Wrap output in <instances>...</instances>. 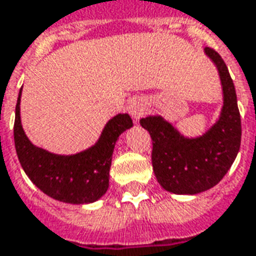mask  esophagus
<instances>
[{
	"mask_svg": "<svg viewBox=\"0 0 256 256\" xmlns=\"http://www.w3.org/2000/svg\"><path fill=\"white\" fill-rule=\"evenodd\" d=\"M128 114L132 115L134 120H138L140 118L144 115L145 112V104L144 101L140 100V98H133V100H130L128 102Z\"/></svg>",
	"mask_w": 256,
	"mask_h": 256,
	"instance_id": "esophagus-1",
	"label": "esophagus"
}]
</instances>
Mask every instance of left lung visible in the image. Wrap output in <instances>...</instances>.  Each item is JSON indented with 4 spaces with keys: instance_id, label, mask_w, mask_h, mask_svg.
<instances>
[{
    "instance_id": "obj_1",
    "label": "left lung",
    "mask_w": 256,
    "mask_h": 256,
    "mask_svg": "<svg viewBox=\"0 0 256 256\" xmlns=\"http://www.w3.org/2000/svg\"><path fill=\"white\" fill-rule=\"evenodd\" d=\"M222 88L220 115L203 134L189 137L162 115H146L140 124L152 138V166L167 192L198 194L220 182L236 159L242 142V119L229 70L214 49L204 48Z\"/></svg>"
}]
</instances>
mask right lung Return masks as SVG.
Listing matches in <instances>:
<instances>
[{"instance_id": "right-lung-1", "label": "right lung", "mask_w": 256, "mask_h": 256, "mask_svg": "<svg viewBox=\"0 0 256 256\" xmlns=\"http://www.w3.org/2000/svg\"><path fill=\"white\" fill-rule=\"evenodd\" d=\"M22 89L14 136L16 154L27 177L49 198L63 203L90 204L100 200L110 186L114 148L120 134L133 128L132 118L128 114H118L106 123L92 146L71 155H58L34 145L24 133L20 118Z\"/></svg>"}]
</instances>
